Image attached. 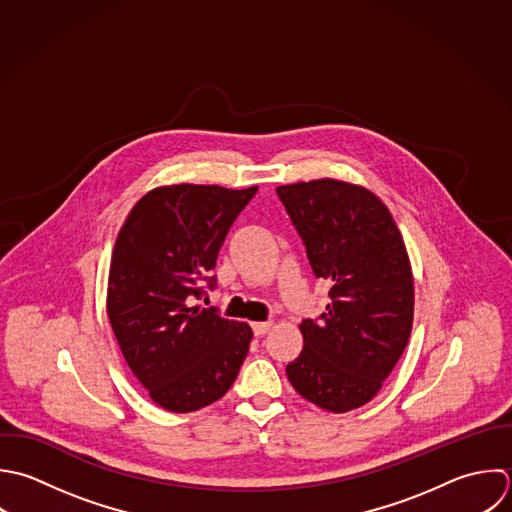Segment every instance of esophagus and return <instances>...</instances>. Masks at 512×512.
<instances>
[{"instance_id":"1","label":"esophagus","mask_w":512,"mask_h":512,"mask_svg":"<svg viewBox=\"0 0 512 512\" xmlns=\"http://www.w3.org/2000/svg\"><path fill=\"white\" fill-rule=\"evenodd\" d=\"M251 327H253V333H255L257 337H261V335H265V333L273 327V323H271V321H265V323H253Z\"/></svg>"}]
</instances>
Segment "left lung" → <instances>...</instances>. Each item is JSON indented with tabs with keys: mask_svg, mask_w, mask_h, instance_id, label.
I'll use <instances>...</instances> for the list:
<instances>
[{
	"mask_svg": "<svg viewBox=\"0 0 512 512\" xmlns=\"http://www.w3.org/2000/svg\"><path fill=\"white\" fill-rule=\"evenodd\" d=\"M317 277L331 283L319 321L305 319L287 365L309 403L347 413L367 405L401 359L413 329L415 281L403 235L367 187L313 179L277 187Z\"/></svg>",
	"mask_w": 512,
	"mask_h": 512,
	"instance_id": "left-lung-1",
	"label": "left lung"
}]
</instances>
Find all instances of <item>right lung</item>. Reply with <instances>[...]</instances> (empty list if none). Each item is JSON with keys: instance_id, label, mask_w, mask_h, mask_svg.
Listing matches in <instances>:
<instances>
[{"instance_id": "obj_1", "label": "right lung", "mask_w": 512, "mask_h": 512, "mask_svg": "<svg viewBox=\"0 0 512 512\" xmlns=\"http://www.w3.org/2000/svg\"><path fill=\"white\" fill-rule=\"evenodd\" d=\"M257 193L221 185H161L129 211L109 265L107 317L123 359L153 403L193 413L219 401L253 331L193 305L229 227Z\"/></svg>"}]
</instances>
